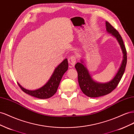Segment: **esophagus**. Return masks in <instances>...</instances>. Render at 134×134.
<instances>
[{"mask_svg":"<svg viewBox=\"0 0 134 134\" xmlns=\"http://www.w3.org/2000/svg\"><path fill=\"white\" fill-rule=\"evenodd\" d=\"M70 62H71V64L72 66H74L75 63L76 62V61H77V58H76V57L75 55H71V57H70Z\"/></svg>","mask_w":134,"mask_h":134,"instance_id":"1","label":"esophagus"}]
</instances>
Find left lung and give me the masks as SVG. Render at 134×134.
<instances>
[{
	"instance_id": "1",
	"label": "left lung",
	"mask_w": 134,
	"mask_h": 134,
	"mask_svg": "<svg viewBox=\"0 0 134 134\" xmlns=\"http://www.w3.org/2000/svg\"><path fill=\"white\" fill-rule=\"evenodd\" d=\"M107 31L115 37L121 45L124 53V60L120 68L114 79L111 81L104 83H100L95 82L91 79L87 68L81 63H77L75 65V68L78 74V82L81 91L86 96L91 98H95L103 96L111 93L116 88L118 84L123 76L127 63V51L124 45L123 40L120 34L116 29L107 21L105 22Z\"/></svg>"
}]
</instances>
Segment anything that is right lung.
<instances>
[{"mask_svg":"<svg viewBox=\"0 0 134 134\" xmlns=\"http://www.w3.org/2000/svg\"><path fill=\"white\" fill-rule=\"evenodd\" d=\"M68 61L65 59L57 67L49 79L48 82L41 88L35 90H29L22 87L18 83V85L24 93L31 96L39 99H48L52 97L57 92L60 81L63 74L68 70Z\"/></svg>","mask_w":134,"mask_h":134,"instance_id":"add662e5","label":"right lung"}]
</instances>
